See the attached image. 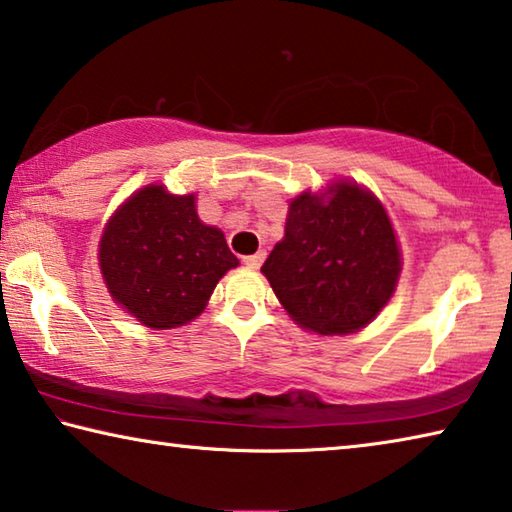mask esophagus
Wrapping results in <instances>:
<instances>
[{
  "mask_svg": "<svg viewBox=\"0 0 512 512\" xmlns=\"http://www.w3.org/2000/svg\"><path fill=\"white\" fill-rule=\"evenodd\" d=\"M264 257H266L264 250H259V253H255V255H246L244 259H241V262H244L248 268H259L264 262Z\"/></svg>",
  "mask_w": 512,
  "mask_h": 512,
  "instance_id": "34e87169",
  "label": "esophagus"
}]
</instances>
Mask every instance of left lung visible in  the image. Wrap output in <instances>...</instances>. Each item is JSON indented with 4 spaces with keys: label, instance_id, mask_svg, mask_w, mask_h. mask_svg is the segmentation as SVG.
Instances as JSON below:
<instances>
[{
    "label": "left lung",
    "instance_id": "8db88e82",
    "mask_svg": "<svg viewBox=\"0 0 512 512\" xmlns=\"http://www.w3.org/2000/svg\"><path fill=\"white\" fill-rule=\"evenodd\" d=\"M393 225L375 196L336 183L329 198H293L284 239L262 266L298 325L323 336L352 334L391 300L400 277Z\"/></svg>",
    "mask_w": 512,
    "mask_h": 512
}]
</instances>
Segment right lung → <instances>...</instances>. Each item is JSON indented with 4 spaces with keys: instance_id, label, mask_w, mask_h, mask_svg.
Returning a JSON list of instances; mask_svg holds the SVG:
<instances>
[{
    "instance_id": "right-lung-1",
    "label": "right lung",
    "mask_w": 512,
    "mask_h": 512,
    "mask_svg": "<svg viewBox=\"0 0 512 512\" xmlns=\"http://www.w3.org/2000/svg\"><path fill=\"white\" fill-rule=\"evenodd\" d=\"M194 194L144 187L119 207L99 244L110 296L142 325H185L205 309L216 282L239 264L221 230L201 223Z\"/></svg>"
}]
</instances>
